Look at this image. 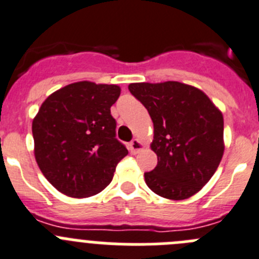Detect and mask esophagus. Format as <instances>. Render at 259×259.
Segmentation results:
<instances>
[{
    "label": "esophagus",
    "instance_id": "obj_1",
    "mask_svg": "<svg viewBox=\"0 0 259 259\" xmlns=\"http://www.w3.org/2000/svg\"><path fill=\"white\" fill-rule=\"evenodd\" d=\"M143 148V143H142L139 139H134V141L130 142L129 144V149L132 153H137V152H139L141 149Z\"/></svg>",
    "mask_w": 259,
    "mask_h": 259
}]
</instances>
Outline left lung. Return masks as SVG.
<instances>
[{"instance_id":"1","label":"left lung","mask_w":259,"mask_h":259,"mask_svg":"<svg viewBox=\"0 0 259 259\" xmlns=\"http://www.w3.org/2000/svg\"><path fill=\"white\" fill-rule=\"evenodd\" d=\"M129 91L153 121L157 166L144 174L152 192L187 199L213 176L224 154V117L200 89L179 81L133 83Z\"/></svg>"}]
</instances>
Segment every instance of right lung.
<instances>
[{"label": "right lung", "instance_id": "1", "mask_svg": "<svg viewBox=\"0 0 259 259\" xmlns=\"http://www.w3.org/2000/svg\"><path fill=\"white\" fill-rule=\"evenodd\" d=\"M120 92L115 84L78 81L48 96L40 106L31 125L35 161L62 194H98L127 154L116 139V120L110 110Z\"/></svg>", "mask_w": 259, "mask_h": 259}]
</instances>
